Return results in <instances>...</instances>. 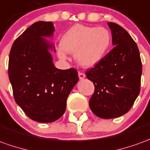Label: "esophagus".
I'll use <instances>...</instances> for the list:
<instances>
[{
    "mask_svg": "<svg viewBox=\"0 0 150 150\" xmlns=\"http://www.w3.org/2000/svg\"><path fill=\"white\" fill-rule=\"evenodd\" d=\"M79 75V79H83L85 78V74L84 73H83V72H79L78 73Z\"/></svg>",
    "mask_w": 150,
    "mask_h": 150,
    "instance_id": "esophagus-1",
    "label": "esophagus"
}]
</instances>
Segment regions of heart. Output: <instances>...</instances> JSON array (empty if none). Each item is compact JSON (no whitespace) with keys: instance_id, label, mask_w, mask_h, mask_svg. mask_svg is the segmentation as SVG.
<instances>
[{"instance_id":"b5f03b06","label":"heart","mask_w":150,"mask_h":150,"mask_svg":"<svg viewBox=\"0 0 150 150\" xmlns=\"http://www.w3.org/2000/svg\"><path fill=\"white\" fill-rule=\"evenodd\" d=\"M111 43V34L106 28L77 24L63 35L57 55L61 59H67V53H75L79 64L92 67L104 58Z\"/></svg>"}]
</instances>
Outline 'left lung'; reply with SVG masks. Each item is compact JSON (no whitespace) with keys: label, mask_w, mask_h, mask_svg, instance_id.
<instances>
[{"label":"left lung","mask_w":150,"mask_h":150,"mask_svg":"<svg viewBox=\"0 0 150 150\" xmlns=\"http://www.w3.org/2000/svg\"><path fill=\"white\" fill-rule=\"evenodd\" d=\"M108 26L115 47L86 72L95 87L89 100L90 109L101 119H114L129 111L140 93L142 74L136 42L118 24L108 23Z\"/></svg>","instance_id":"1"}]
</instances>
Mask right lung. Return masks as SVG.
Listing matches in <instances>:
<instances>
[{
    "label": "right lung",
    "instance_id": "add662e5",
    "mask_svg": "<svg viewBox=\"0 0 150 150\" xmlns=\"http://www.w3.org/2000/svg\"><path fill=\"white\" fill-rule=\"evenodd\" d=\"M54 31L52 22H36L15 40L9 53L8 72L15 101L39 122H54L62 116L79 80L75 69L59 70L53 64L50 51L55 47L46 38Z\"/></svg>",
    "mask_w": 150,
    "mask_h": 150
}]
</instances>
